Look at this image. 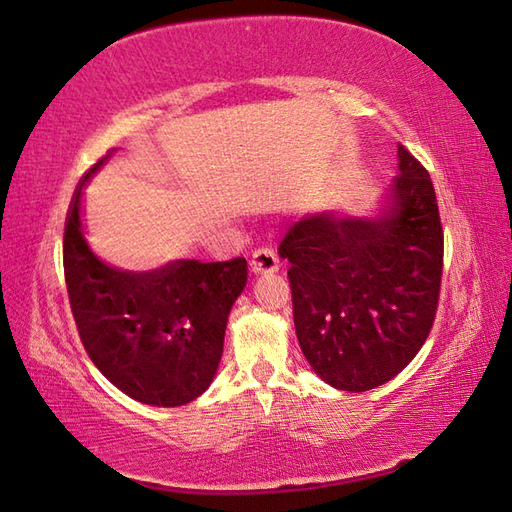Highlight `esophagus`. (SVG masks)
<instances>
[{
  "instance_id": "1",
  "label": "esophagus",
  "mask_w": 512,
  "mask_h": 512,
  "mask_svg": "<svg viewBox=\"0 0 512 512\" xmlns=\"http://www.w3.org/2000/svg\"><path fill=\"white\" fill-rule=\"evenodd\" d=\"M249 265H252L254 274H274V271H278L280 267V260L271 247H258L254 249Z\"/></svg>"
}]
</instances>
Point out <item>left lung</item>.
Listing matches in <instances>:
<instances>
[{
  "label": "left lung",
  "instance_id": "1",
  "mask_svg": "<svg viewBox=\"0 0 512 512\" xmlns=\"http://www.w3.org/2000/svg\"><path fill=\"white\" fill-rule=\"evenodd\" d=\"M399 170L381 217L315 214L280 243L300 348L337 390L366 392L396 377L436 320L445 254L436 192L403 144Z\"/></svg>",
  "mask_w": 512,
  "mask_h": 512
}]
</instances>
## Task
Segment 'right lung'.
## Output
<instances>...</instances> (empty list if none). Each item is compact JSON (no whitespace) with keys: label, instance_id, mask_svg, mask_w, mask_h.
Listing matches in <instances>:
<instances>
[{"label":"right lung","instance_id":"add662e5","mask_svg":"<svg viewBox=\"0 0 512 512\" xmlns=\"http://www.w3.org/2000/svg\"><path fill=\"white\" fill-rule=\"evenodd\" d=\"M107 157L85 173L65 221L63 269L78 335L96 368L131 399L186 405L219 368L247 263L175 260L142 274L102 263L83 236V188Z\"/></svg>","mask_w":512,"mask_h":512}]
</instances>
